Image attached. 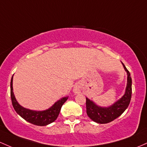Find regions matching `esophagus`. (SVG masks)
<instances>
[{"label":"esophagus","mask_w":147,"mask_h":147,"mask_svg":"<svg viewBox=\"0 0 147 147\" xmlns=\"http://www.w3.org/2000/svg\"><path fill=\"white\" fill-rule=\"evenodd\" d=\"M78 91H79L78 88H76V87H75V88H74V92H75V93H78Z\"/></svg>","instance_id":"1"}]
</instances>
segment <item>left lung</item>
<instances>
[{"instance_id": "1", "label": "left lung", "mask_w": 147, "mask_h": 147, "mask_svg": "<svg viewBox=\"0 0 147 147\" xmlns=\"http://www.w3.org/2000/svg\"><path fill=\"white\" fill-rule=\"evenodd\" d=\"M123 64L128 75L126 89L123 97L109 107H101L86 98V113L91 120L98 123H107L121 115L130 104L132 95V79L129 71Z\"/></svg>"}]
</instances>
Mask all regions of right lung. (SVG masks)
Masks as SVG:
<instances>
[{"mask_svg":"<svg viewBox=\"0 0 147 147\" xmlns=\"http://www.w3.org/2000/svg\"><path fill=\"white\" fill-rule=\"evenodd\" d=\"M12 80H13V76L12 77L10 82V95L11 100H12V106H13L14 110L19 114V116L25 119L26 121L29 123L34 124L36 125H47L48 124L52 123L57 119L59 113H60L61 107L63 105L67 100V97H65L61 98L59 101H57L54 105L49 109H47L45 111H33L30 110V109H26L20 105L17 102L16 100L13 91V88H12Z\"/></svg>","mask_w":147,"mask_h":147,"instance_id":"add662e5","label":"right lung"}]
</instances>
